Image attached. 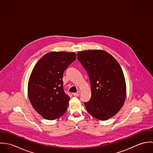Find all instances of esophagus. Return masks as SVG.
<instances>
[{"mask_svg": "<svg viewBox=\"0 0 153 153\" xmlns=\"http://www.w3.org/2000/svg\"><path fill=\"white\" fill-rule=\"evenodd\" d=\"M72 95H73L74 97H78V96L80 95V92H79V91H78L77 92L73 93Z\"/></svg>", "mask_w": 153, "mask_h": 153, "instance_id": "1", "label": "esophagus"}]
</instances>
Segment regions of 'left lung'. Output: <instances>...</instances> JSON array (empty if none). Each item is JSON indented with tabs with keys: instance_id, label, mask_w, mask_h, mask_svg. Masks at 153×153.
I'll return each mask as SVG.
<instances>
[{
	"instance_id": "left-lung-1",
	"label": "left lung",
	"mask_w": 153,
	"mask_h": 153,
	"mask_svg": "<svg viewBox=\"0 0 153 153\" xmlns=\"http://www.w3.org/2000/svg\"><path fill=\"white\" fill-rule=\"evenodd\" d=\"M77 59L86 70L91 83V97L84 102L85 108L94 118L108 120L122 108L126 97L121 66L112 55L101 50L78 52Z\"/></svg>"
}]
</instances>
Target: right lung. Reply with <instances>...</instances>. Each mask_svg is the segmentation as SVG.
Wrapping results in <instances>:
<instances>
[{"instance_id":"obj_1","label":"right lung","mask_w":153,"mask_h":153,"mask_svg":"<svg viewBox=\"0 0 153 153\" xmlns=\"http://www.w3.org/2000/svg\"><path fill=\"white\" fill-rule=\"evenodd\" d=\"M75 56L74 52L46 53L31 73L28 97L33 108L45 119H57L66 111L70 98L64 91L63 74Z\"/></svg>"}]
</instances>
